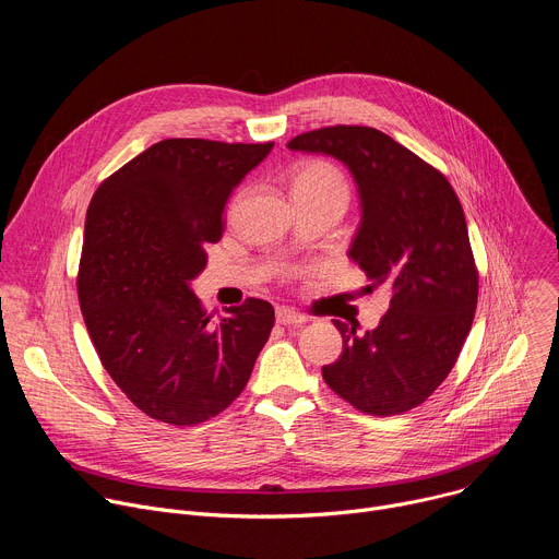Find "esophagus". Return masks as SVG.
Returning <instances> with one entry per match:
<instances>
[{"label": "esophagus", "mask_w": 559, "mask_h": 559, "mask_svg": "<svg viewBox=\"0 0 559 559\" xmlns=\"http://www.w3.org/2000/svg\"><path fill=\"white\" fill-rule=\"evenodd\" d=\"M307 321V318L300 313V311H294L289 307H278L276 309V323L278 325H302Z\"/></svg>", "instance_id": "1"}]
</instances>
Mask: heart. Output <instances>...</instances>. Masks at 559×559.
I'll use <instances>...</instances> for the list:
<instances>
[{"mask_svg":"<svg viewBox=\"0 0 559 559\" xmlns=\"http://www.w3.org/2000/svg\"><path fill=\"white\" fill-rule=\"evenodd\" d=\"M294 188H311V190H330L347 194L345 177L325 162H309L296 173Z\"/></svg>","mask_w":559,"mask_h":559,"instance_id":"heart-1","label":"heart"}]
</instances>
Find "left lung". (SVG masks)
I'll list each match as a JSON object with an SVG mask.
<instances>
[{
	"mask_svg": "<svg viewBox=\"0 0 559 559\" xmlns=\"http://www.w3.org/2000/svg\"><path fill=\"white\" fill-rule=\"evenodd\" d=\"M287 147L349 168L362 210L349 257L371 287H391L376 330L360 336L334 321L343 354L323 378L362 414H405L442 384L473 325L477 267L460 199L440 170L376 128L330 126Z\"/></svg>",
	"mask_w": 559,
	"mask_h": 559,
	"instance_id": "8db88e82",
	"label": "left lung"
}]
</instances>
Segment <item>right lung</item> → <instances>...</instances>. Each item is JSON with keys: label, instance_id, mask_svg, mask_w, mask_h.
<instances>
[{"label": "right lung", "instance_id": "right-lung-1", "mask_svg": "<svg viewBox=\"0 0 559 559\" xmlns=\"http://www.w3.org/2000/svg\"><path fill=\"white\" fill-rule=\"evenodd\" d=\"M274 147L164 139L110 175L84 229L76 294L104 369L145 416L192 427L227 409L274 328L248 298L212 323L190 289L231 190Z\"/></svg>", "mask_w": 559, "mask_h": 559}]
</instances>
